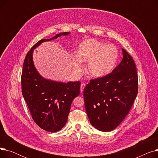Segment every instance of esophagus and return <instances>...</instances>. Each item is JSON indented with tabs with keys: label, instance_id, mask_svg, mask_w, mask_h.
Listing matches in <instances>:
<instances>
[{
	"label": "esophagus",
	"instance_id": "esophagus-1",
	"mask_svg": "<svg viewBox=\"0 0 158 158\" xmlns=\"http://www.w3.org/2000/svg\"><path fill=\"white\" fill-rule=\"evenodd\" d=\"M86 86V84L85 83H82L81 85V92H82L84 90L85 87Z\"/></svg>",
	"mask_w": 158,
	"mask_h": 158
}]
</instances>
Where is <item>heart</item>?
<instances>
[{"label":"heart","mask_w":158,"mask_h":158,"mask_svg":"<svg viewBox=\"0 0 158 158\" xmlns=\"http://www.w3.org/2000/svg\"><path fill=\"white\" fill-rule=\"evenodd\" d=\"M119 56L117 48L95 39L85 40L80 44L74 59L73 69L77 73L81 71V61H88L87 73L93 77H102L114 68Z\"/></svg>","instance_id":"obj_1"}]
</instances>
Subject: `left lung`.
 <instances>
[{
	"mask_svg": "<svg viewBox=\"0 0 158 158\" xmlns=\"http://www.w3.org/2000/svg\"><path fill=\"white\" fill-rule=\"evenodd\" d=\"M123 58L111 73L91 79L83 92L85 109L91 124L108 132L118 127L129 113L138 94L136 66L122 48Z\"/></svg>",
	"mask_w": 158,
	"mask_h": 158,
	"instance_id": "8db88e82",
	"label": "left lung"
}]
</instances>
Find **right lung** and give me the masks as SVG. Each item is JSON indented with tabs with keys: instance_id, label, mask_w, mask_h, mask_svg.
<instances>
[{
	"instance_id": "obj_1",
	"label": "right lung",
	"mask_w": 158,
	"mask_h": 158,
	"mask_svg": "<svg viewBox=\"0 0 158 158\" xmlns=\"http://www.w3.org/2000/svg\"><path fill=\"white\" fill-rule=\"evenodd\" d=\"M69 34L61 32L51 39L38 41L27 52L23 65L21 84L24 100L33 120L40 128L51 132L60 131L65 126L71 104L80 94L81 82L63 83L41 77L33 63V50L44 41Z\"/></svg>"
}]
</instances>
